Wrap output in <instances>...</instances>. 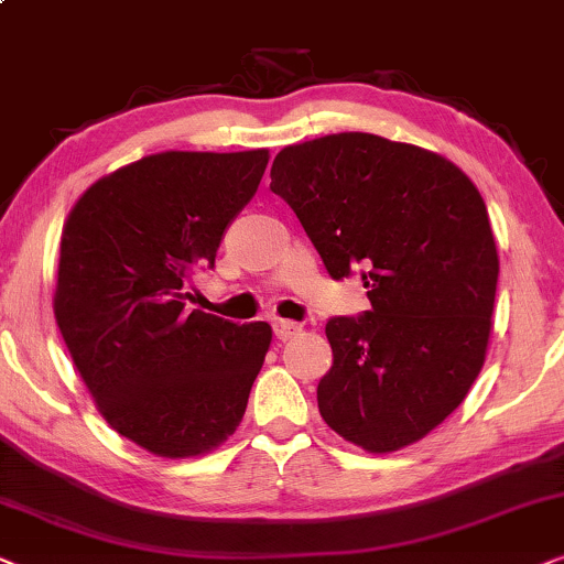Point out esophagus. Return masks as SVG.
<instances>
[{"label": "esophagus", "mask_w": 564, "mask_h": 564, "mask_svg": "<svg viewBox=\"0 0 564 564\" xmlns=\"http://www.w3.org/2000/svg\"><path fill=\"white\" fill-rule=\"evenodd\" d=\"M299 327L296 322H289V319H275L273 322V333H275V337L278 340H291V337L294 335H299Z\"/></svg>", "instance_id": "esophagus-1"}]
</instances>
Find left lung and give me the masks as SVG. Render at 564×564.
<instances>
[{
	"label": "left lung",
	"mask_w": 564,
	"mask_h": 564,
	"mask_svg": "<svg viewBox=\"0 0 564 564\" xmlns=\"http://www.w3.org/2000/svg\"><path fill=\"white\" fill-rule=\"evenodd\" d=\"M327 273H360L371 312L335 317L319 415L369 454L425 438L464 402L492 329L498 247L477 185L423 147L373 133L283 147L270 167Z\"/></svg>",
	"instance_id": "1"
}]
</instances>
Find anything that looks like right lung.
Returning a JSON list of instances; mask_svg holds the SVG:
<instances>
[{"label":"right lung","mask_w":564,"mask_h":564,"mask_svg":"<svg viewBox=\"0 0 564 564\" xmlns=\"http://www.w3.org/2000/svg\"><path fill=\"white\" fill-rule=\"evenodd\" d=\"M268 149L160 152L105 175L66 216L54 314L112 431L164 459L221 446L273 340L268 322L187 312L224 229L250 204Z\"/></svg>","instance_id":"obj_1"}]
</instances>
